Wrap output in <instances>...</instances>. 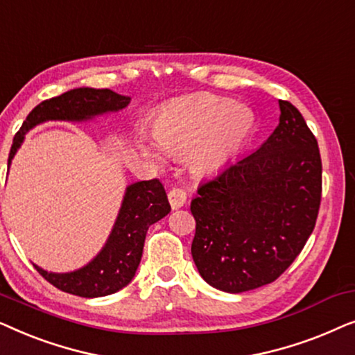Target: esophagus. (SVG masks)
<instances>
[{"label": "esophagus", "mask_w": 355, "mask_h": 355, "mask_svg": "<svg viewBox=\"0 0 355 355\" xmlns=\"http://www.w3.org/2000/svg\"><path fill=\"white\" fill-rule=\"evenodd\" d=\"M168 198H169V203H171L173 210H178V208L184 207V203H186V200H187V196H186V192L182 191V189L174 187V189H171V191H169Z\"/></svg>", "instance_id": "34e87169"}]
</instances>
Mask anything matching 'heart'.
Masks as SVG:
<instances>
[{
    "label": "heart",
    "instance_id": "heart-1",
    "mask_svg": "<svg viewBox=\"0 0 355 355\" xmlns=\"http://www.w3.org/2000/svg\"><path fill=\"white\" fill-rule=\"evenodd\" d=\"M254 128V114L230 98L200 94L176 101L155 119L152 134L158 148L169 158L186 157L196 176H213L225 169ZM139 148L152 162L163 164L164 157L145 137Z\"/></svg>",
    "mask_w": 355,
    "mask_h": 355
}]
</instances>
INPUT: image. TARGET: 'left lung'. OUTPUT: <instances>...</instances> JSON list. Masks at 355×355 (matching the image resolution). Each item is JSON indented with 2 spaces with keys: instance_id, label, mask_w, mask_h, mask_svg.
Instances as JSON below:
<instances>
[{
  "instance_id": "1",
  "label": "left lung",
  "mask_w": 355,
  "mask_h": 355,
  "mask_svg": "<svg viewBox=\"0 0 355 355\" xmlns=\"http://www.w3.org/2000/svg\"><path fill=\"white\" fill-rule=\"evenodd\" d=\"M279 124L255 152L198 187L192 259L213 288L239 294L270 284L304 249L322 198L318 144L279 100Z\"/></svg>"
}]
</instances>
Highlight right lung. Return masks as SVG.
Instances as JSON below:
<instances>
[{
    "label": "right lung",
    "mask_w": 355,
    "mask_h": 355,
    "mask_svg": "<svg viewBox=\"0 0 355 355\" xmlns=\"http://www.w3.org/2000/svg\"><path fill=\"white\" fill-rule=\"evenodd\" d=\"M130 103V98L110 89H79L51 100L42 101L31 111L12 140L8 168L26 140V134L48 121L90 123L95 118L118 113ZM171 211L166 192L158 179L139 181L125 187L118 216L98 254L80 268L55 273L33 263L38 273L55 288L64 293L94 299L114 294L125 288L135 276L142 259L144 242L148 227Z\"/></svg>",
    "instance_id": "obj_1"
}]
</instances>
